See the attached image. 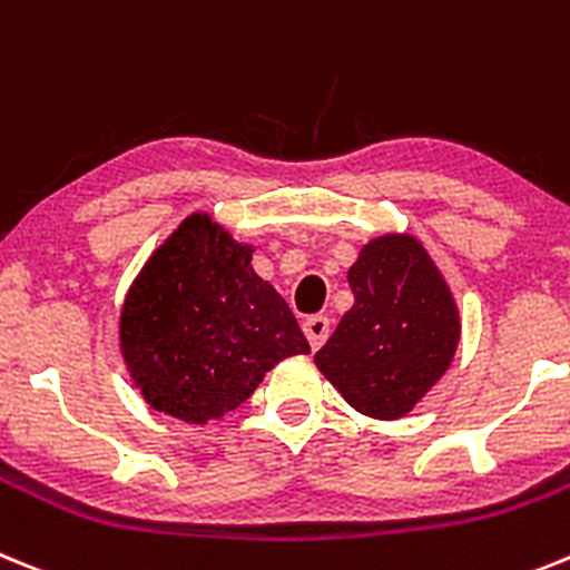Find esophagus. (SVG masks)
<instances>
[{
    "instance_id": "obj_1",
    "label": "esophagus",
    "mask_w": 570,
    "mask_h": 570,
    "mask_svg": "<svg viewBox=\"0 0 570 570\" xmlns=\"http://www.w3.org/2000/svg\"><path fill=\"white\" fill-rule=\"evenodd\" d=\"M304 335L306 341H309L312 348L321 346L323 341H326V335H330V317L326 315H312L304 321Z\"/></svg>"
}]
</instances>
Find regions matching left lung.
<instances>
[{
	"instance_id": "8db88e82",
	"label": "left lung",
	"mask_w": 570,
	"mask_h": 570,
	"mask_svg": "<svg viewBox=\"0 0 570 570\" xmlns=\"http://www.w3.org/2000/svg\"><path fill=\"white\" fill-rule=\"evenodd\" d=\"M355 304L315 355L348 406L397 420L451 366L460 312L432 255L412 235L372 238L348 266Z\"/></svg>"
}]
</instances>
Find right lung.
<instances>
[{
  "instance_id": "add662e5",
  "label": "right lung",
  "mask_w": 570,
  "mask_h": 570,
  "mask_svg": "<svg viewBox=\"0 0 570 570\" xmlns=\"http://www.w3.org/2000/svg\"><path fill=\"white\" fill-rule=\"evenodd\" d=\"M130 377L156 412L207 423L238 409L309 343L273 284L207 213H193L132 281L119 321Z\"/></svg>"
}]
</instances>
